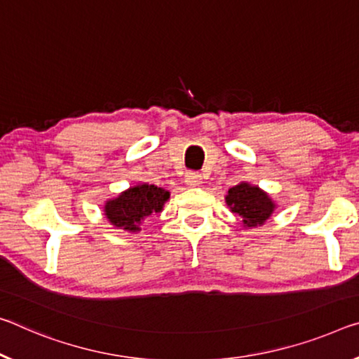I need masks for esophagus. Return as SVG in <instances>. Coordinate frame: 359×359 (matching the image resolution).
I'll list each match as a JSON object with an SVG mask.
<instances>
[{"label": "esophagus", "mask_w": 359, "mask_h": 359, "mask_svg": "<svg viewBox=\"0 0 359 359\" xmlns=\"http://www.w3.org/2000/svg\"><path fill=\"white\" fill-rule=\"evenodd\" d=\"M185 184L189 185V187H200L203 184L201 174L200 172H193V170H190V172H187Z\"/></svg>", "instance_id": "34e87169"}]
</instances>
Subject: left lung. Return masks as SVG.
I'll return each instance as SVG.
<instances>
[{
    "label": "left lung",
    "instance_id": "8db88e82",
    "mask_svg": "<svg viewBox=\"0 0 359 359\" xmlns=\"http://www.w3.org/2000/svg\"><path fill=\"white\" fill-rule=\"evenodd\" d=\"M225 201L231 212L240 215L244 229L264 225L276 208V204L264 190H260L257 185L248 184V182L231 187L229 195L225 196Z\"/></svg>",
    "mask_w": 359,
    "mask_h": 359
}]
</instances>
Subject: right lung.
I'll return each mask as SVG.
<instances>
[{"instance_id":"obj_1","label":"right lung","mask_w":359,"mask_h":359,"mask_svg":"<svg viewBox=\"0 0 359 359\" xmlns=\"http://www.w3.org/2000/svg\"><path fill=\"white\" fill-rule=\"evenodd\" d=\"M169 200V191L156 185L139 184L108 200L104 214L111 225L130 233L140 231V225L149 215L161 212Z\"/></svg>"}]
</instances>
